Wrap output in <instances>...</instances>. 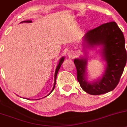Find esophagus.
<instances>
[{
  "mask_svg": "<svg viewBox=\"0 0 127 127\" xmlns=\"http://www.w3.org/2000/svg\"><path fill=\"white\" fill-rule=\"evenodd\" d=\"M68 56L70 58H73L74 56V52L73 51H69L68 53Z\"/></svg>",
  "mask_w": 127,
  "mask_h": 127,
  "instance_id": "obj_1",
  "label": "esophagus"
}]
</instances>
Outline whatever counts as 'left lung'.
<instances>
[{"label":"left lung","mask_w":127,"mask_h":127,"mask_svg":"<svg viewBox=\"0 0 127 127\" xmlns=\"http://www.w3.org/2000/svg\"><path fill=\"white\" fill-rule=\"evenodd\" d=\"M84 42L90 48L102 45V56L107 66L101 78L88 82L86 77L87 59H75L77 79L80 87L91 95L105 94L113 90L118 85L127 63V51L123 32L114 22H108L87 31Z\"/></svg>","instance_id":"1"}]
</instances>
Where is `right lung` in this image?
Segmentation results:
<instances>
[{"mask_svg": "<svg viewBox=\"0 0 127 127\" xmlns=\"http://www.w3.org/2000/svg\"><path fill=\"white\" fill-rule=\"evenodd\" d=\"M31 20H25V21H23V22H21L20 23H24V22H26V23H31ZM64 57H62V58H61L59 60V64L58 65V66H57V68L56 69V71H55V74H54V86H53V88L52 89V90H51V92L49 93V95H50L51 94V93L52 92V91L54 90V87H55V85H56V77H57V74H58V73L59 71V70L60 68H61V65H62V63H63V62L64 61ZM48 95H47V96H48ZM45 96V97H47ZM37 100H38V99H37Z\"/></svg>", "mask_w": 127, "mask_h": 127, "instance_id": "right-lung-1", "label": "right lung"}]
</instances>
